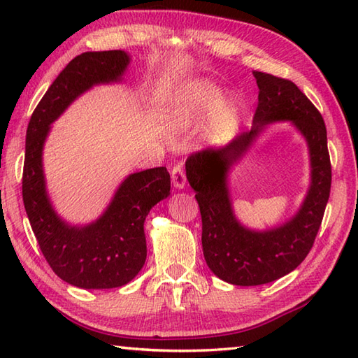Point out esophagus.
Wrapping results in <instances>:
<instances>
[{
    "instance_id": "esophagus-1",
    "label": "esophagus",
    "mask_w": 358,
    "mask_h": 358,
    "mask_svg": "<svg viewBox=\"0 0 358 358\" xmlns=\"http://www.w3.org/2000/svg\"><path fill=\"white\" fill-rule=\"evenodd\" d=\"M172 185L175 189H185L186 186V173L183 166H175L172 171Z\"/></svg>"
}]
</instances>
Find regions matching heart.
<instances>
[{"label":"heart","instance_id":"b5f03b06","mask_svg":"<svg viewBox=\"0 0 358 358\" xmlns=\"http://www.w3.org/2000/svg\"><path fill=\"white\" fill-rule=\"evenodd\" d=\"M223 92L210 81H195L186 86L173 98L167 109V129L172 134H185L191 131L200 121L212 112L206 132L210 138L224 140L232 126L237 123L241 104L234 96H226L219 103ZM219 104L217 105L216 103Z\"/></svg>","mask_w":358,"mask_h":358}]
</instances>
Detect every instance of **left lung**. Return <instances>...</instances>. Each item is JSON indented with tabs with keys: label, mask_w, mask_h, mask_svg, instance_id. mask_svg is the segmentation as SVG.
Wrapping results in <instances>:
<instances>
[{
	"label": "left lung",
	"mask_w": 358,
	"mask_h": 358,
	"mask_svg": "<svg viewBox=\"0 0 358 358\" xmlns=\"http://www.w3.org/2000/svg\"><path fill=\"white\" fill-rule=\"evenodd\" d=\"M258 106L250 131L220 149H203L186 162V177L196 192L204 260L218 278L237 286H258L285 277L314 245L331 192V159L322 113L292 81L254 72ZM291 120L308 143L311 186L299 212L286 224L266 231L243 227L231 209L227 173L265 126Z\"/></svg>",
	"instance_id": "1"
}]
</instances>
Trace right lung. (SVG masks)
I'll return each instance as SVG.
<instances>
[{
	"label": "right lung",
	"instance_id": "right-lung-1",
	"mask_svg": "<svg viewBox=\"0 0 358 358\" xmlns=\"http://www.w3.org/2000/svg\"><path fill=\"white\" fill-rule=\"evenodd\" d=\"M131 57L124 50L85 52L52 83L30 117L22 169V201L41 252L66 283L83 289L127 285L146 262L144 220L171 194L166 167L131 173L103 215L86 226L66 223L45 191L43 148L50 124L92 86L123 78Z\"/></svg>",
	"mask_w": 358,
	"mask_h": 358
}]
</instances>
